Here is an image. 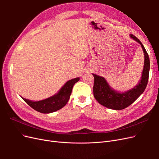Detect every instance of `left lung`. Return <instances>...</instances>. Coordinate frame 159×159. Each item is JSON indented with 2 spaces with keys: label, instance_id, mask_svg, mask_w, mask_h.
Here are the masks:
<instances>
[{
  "label": "left lung",
  "instance_id": "left-lung-1",
  "mask_svg": "<svg viewBox=\"0 0 159 159\" xmlns=\"http://www.w3.org/2000/svg\"><path fill=\"white\" fill-rule=\"evenodd\" d=\"M130 36L141 44L145 55V64L141 79L137 86L125 93H119L111 88L103 77L92 74L94 77L93 87L94 98L99 103L109 109L121 110L127 107L143 93L148 84L150 70V60L148 55L141 42L133 34H131Z\"/></svg>",
  "mask_w": 159,
  "mask_h": 159
}]
</instances>
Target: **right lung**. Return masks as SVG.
I'll return each mask as SVG.
<instances>
[{
	"instance_id": "add662e5",
	"label": "right lung",
	"mask_w": 159,
	"mask_h": 159,
	"mask_svg": "<svg viewBox=\"0 0 159 159\" xmlns=\"http://www.w3.org/2000/svg\"><path fill=\"white\" fill-rule=\"evenodd\" d=\"M79 80L80 78H77L68 81L57 94L39 102H32L25 98L22 99L29 106L38 112L42 113L54 112L64 107L68 103L71 93L72 88L74 84Z\"/></svg>"
}]
</instances>
